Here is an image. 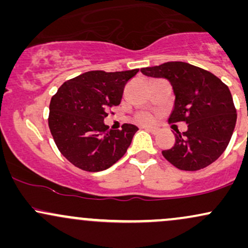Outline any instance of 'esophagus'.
Wrapping results in <instances>:
<instances>
[{
  "label": "esophagus",
  "mask_w": 248,
  "mask_h": 248,
  "mask_svg": "<svg viewBox=\"0 0 248 248\" xmlns=\"http://www.w3.org/2000/svg\"><path fill=\"white\" fill-rule=\"evenodd\" d=\"M144 129H147V130H149L150 133H153V134H156L157 133V129H156V128H154V127H143Z\"/></svg>",
  "instance_id": "obj_1"
}]
</instances>
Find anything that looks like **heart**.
<instances>
[{
    "mask_svg": "<svg viewBox=\"0 0 248 248\" xmlns=\"http://www.w3.org/2000/svg\"><path fill=\"white\" fill-rule=\"evenodd\" d=\"M136 120L140 122V124H153L154 118L152 114H149V113H140V114H138V116H136Z\"/></svg>",
    "mask_w": 248,
    "mask_h": 248,
    "instance_id": "obj_1",
    "label": "heart"
}]
</instances>
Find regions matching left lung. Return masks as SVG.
I'll return each mask as SVG.
<instances>
[{
	"mask_svg": "<svg viewBox=\"0 0 248 248\" xmlns=\"http://www.w3.org/2000/svg\"><path fill=\"white\" fill-rule=\"evenodd\" d=\"M141 72L170 81L175 105L169 122L187 124L186 132H176L173 147L162 152L166 160L186 171L213 163L229 146L237 122L229 87L211 72L189 62H168L143 67Z\"/></svg>",
	"mask_w": 248,
	"mask_h": 248,
	"instance_id": "8db88e82",
	"label": "left lung"
}]
</instances>
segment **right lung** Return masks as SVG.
I'll use <instances>...</instances> for the list:
<instances>
[{"label": "right lung", "mask_w": 248, "mask_h": 248, "mask_svg": "<svg viewBox=\"0 0 248 248\" xmlns=\"http://www.w3.org/2000/svg\"><path fill=\"white\" fill-rule=\"evenodd\" d=\"M139 69L90 71L65 81L51 98L49 128L59 152L85 171L108 169L130 146L139 128L122 124L109 129L104 122L108 109L121 102L124 85Z\"/></svg>", "instance_id": "right-lung-1"}]
</instances>
